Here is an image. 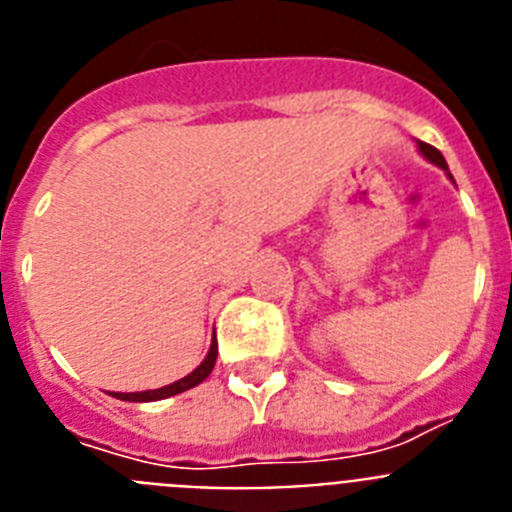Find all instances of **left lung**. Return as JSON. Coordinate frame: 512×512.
<instances>
[{"label":"left lung","instance_id":"left-lung-1","mask_svg":"<svg viewBox=\"0 0 512 512\" xmlns=\"http://www.w3.org/2000/svg\"><path fill=\"white\" fill-rule=\"evenodd\" d=\"M418 151L423 153V158H428V161H431V164H436L438 169H443V171H446V176H449L451 182H454V176H451L449 166H446V158L441 156V151H436V148H433V146H428V143H423V140H418Z\"/></svg>","mask_w":512,"mask_h":512}]
</instances>
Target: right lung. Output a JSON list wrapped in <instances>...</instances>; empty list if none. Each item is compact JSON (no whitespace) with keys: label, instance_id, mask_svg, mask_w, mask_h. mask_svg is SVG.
Returning a JSON list of instances; mask_svg holds the SVG:
<instances>
[{"label":"right lung","instance_id":"right-lung-1","mask_svg":"<svg viewBox=\"0 0 512 512\" xmlns=\"http://www.w3.org/2000/svg\"><path fill=\"white\" fill-rule=\"evenodd\" d=\"M215 361H217V338L212 336L210 351H207V356L202 359V364L197 366L192 374H187V377L179 379V382H171V384H166V387H158V390H146V392H112V397H117V400H128V402L166 400V397H174V395H179V392H187V390H192V387H197L200 382H205V379L210 377Z\"/></svg>","mask_w":512,"mask_h":512}]
</instances>
